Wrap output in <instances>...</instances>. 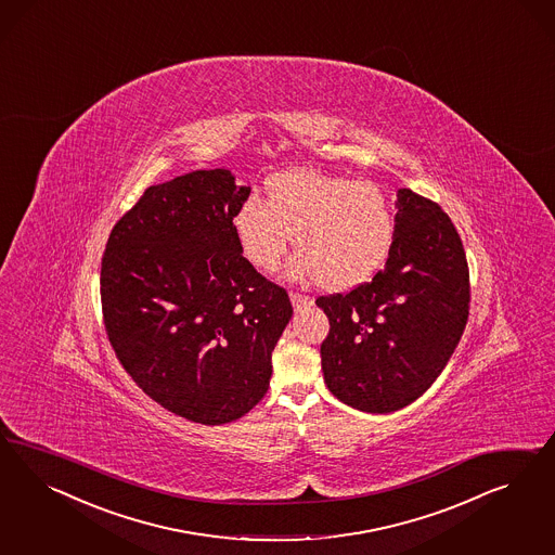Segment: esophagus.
Returning a JSON list of instances; mask_svg holds the SVG:
<instances>
[{
    "instance_id": "1",
    "label": "esophagus",
    "mask_w": 555,
    "mask_h": 555,
    "mask_svg": "<svg viewBox=\"0 0 555 555\" xmlns=\"http://www.w3.org/2000/svg\"><path fill=\"white\" fill-rule=\"evenodd\" d=\"M291 302H293L295 311H301L305 307H311V305H313V299H311L309 295H301V293L291 291Z\"/></svg>"
}]
</instances>
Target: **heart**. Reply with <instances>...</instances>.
Returning a JSON list of instances; mask_svg holds the SVG:
<instances>
[{"label": "heart", "instance_id": "1", "mask_svg": "<svg viewBox=\"0 0 555 555\" xmlns=\"http://www.w3.org/2000/svg\"><path fill=\"white\" fill-rule=\"evenodd\" d=\"M264 191L267 202L248 197L232 218L240 250L254 269H279L291 234L299 253L291 274L318 279L330 291L362 285L385 267L397 218L383 186L297 167L270 175Z\"/></svg>", "mask_w": 555, "mask_h": 555}]
</instances>
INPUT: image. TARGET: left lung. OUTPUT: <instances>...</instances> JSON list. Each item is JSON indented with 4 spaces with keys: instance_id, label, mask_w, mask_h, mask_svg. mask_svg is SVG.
I'll return each instance as SVG.
<instances>
[{
    "instance_id": "8db88e82",
    "label": "left lung",
    "mask_w": 555,
    "mask_h": 555,
    "mask_svg": "<svg viewBox=\"0 0 555 555\" xmlns=\"http://www.w3.org/2000/svg\"><path fill=\"white\" fill-rule=\"evenodd\" d=\"M387 267L350 293L318 297L330 320L321 344L325 385L366 413L399 411L436 383L464 334L470 270L452 219L401 189Z\"/></svg>"
}]
</instances>
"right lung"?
Returning a JSON list of instances; mask_svg holds the SVG:
<instances>
[{"instance_id": "add662e5", "label": "right lung", "mask_w": 555, "mask_h": 555, "mask_svg": "<svg viewBox=\"0 0 555 555\" xmlns=\"http://www.w3.org/2000/svg\"><path fill=\"white\" fill-rule=\"evenodd\" d=\"M248 195L225 168L149 186L101 258V313L119 364L152 401L202 425L232 423L262 401L293 315L285 288L235 240L232 218Z\"/></svg>"}]
</instances>
